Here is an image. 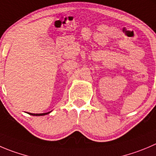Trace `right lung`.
I'll use <instances>...</instances> for the list:
<instances>
[{
	"mask_svg": "<svg viewBox=\"0 0 156 156\" xmlns=\"http://www.w3.org/2000/svg\"><path fill=\"white\" fill-rule=\"evenodd\" d=\"M51 111L47 112V113H29V114L32 115V116H45V115H47L50 113Z\"/></svg>",
	"mask_w": 156,
	"mask_h": 156,
	"instance_id": "1",
	"label": "right lung"
}]
</instances>
